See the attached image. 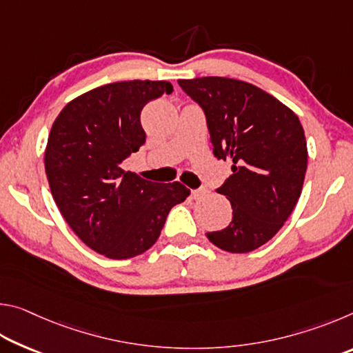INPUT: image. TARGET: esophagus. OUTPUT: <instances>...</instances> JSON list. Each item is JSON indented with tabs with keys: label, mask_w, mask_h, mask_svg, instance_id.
Returning a JSON list of instances; mask_svg holds the SVG:
<instances>
[{
	"label": "esophagus",
	"mask_w": 353,
	"mask_h": 353,
	"mask_svg": "<svg viewBox=\"0 0 353 353\" xmlns=\"http://www.w3.org/2000/svg\"><path fill=\"white\" fill-rule=\"evenodd\" d=\"M205 194H207V190H205V188H199V190H193V191H191V198H193L194 201L202 199Z\"/></svg>",
	"instance_id": "obj_1"
}]
</instances>
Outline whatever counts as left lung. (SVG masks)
<instances>
[{
    "instance_id": "8db88e82",
    "label": "left lung",
    "mask_w": 353,
    "mask_h": 353,
    "mask_svg": "<svg viewBox=\"0 0 353 353\" xmlns=\"http://www.w3.org/2000/svg\"><path fill=\"white\" fill-rule=\"evenodd\" d=\"M177 82L205 113L214 157L234 163L216 190L234 216L207 238L227 252H250L277 234L301 198L308 159L302 124L252 83L218 76Z\"/></svg>"
}]
</instances>
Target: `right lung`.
Segmentation results:
<instances>
[{
  "mask_svg": "<svg viewBox=\"0 0 353 353\" xmlns=\"http://www.w3.org/2000/svg\"><path fill=\"white\" fill-rule=\"evenodd\" d=\"M171 92L166 81L93 88L63 107L48 137L45 171L52 198L74 234L107 259L146 252L171 208L190 194L181 182H151L121 170L146 141L141 109Z\"/></svg>",
  "mask_w": 353,
  "mask_h": 353,
  "instance_id": "right-lung-1",
  "label": "right lung"
}]
</instances>
